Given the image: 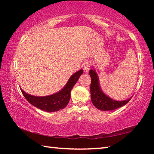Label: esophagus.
Listing matches in <instances>:
<instances>
[{
	"instance_id": "34e87169",
	"label": "esophagus",
	"mask_w": 154,
	"mask_h": 154,
	"mask_svg": "<svg viewBox=\"0 0 154 154\" xmlns=\"http://www.w3.org/2000/svg\"><path fill=\"white\" fill-rule=\"evenodd\" d=\"M90 64L89 62H85V63H84V65H83V70H84V71L85 72H88L90 69Z\"/></svg>"
}]
</instances>
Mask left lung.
<instances>
[{"mask_svg":"<svg viewBox=\"0 0 154 154\" xmlns=\"http://www.w3.org/2000/svg\"><path fill=\"white\" fill-rule=\"evenodd\" d=\"M90 75L92 80L90 84L91 100L95 107L100 109V111H112L121 107L129 102L130 98L118 101L106 95L101 89L98 74L94 69L90 70Z\"/></svg>","mask_w":154,"mask_h":154,"instance_id":"obj_1","label":"left lung"}]
</instances>
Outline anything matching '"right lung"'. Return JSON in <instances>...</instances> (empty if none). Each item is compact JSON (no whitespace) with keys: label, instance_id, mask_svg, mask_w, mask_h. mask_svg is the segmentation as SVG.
Listing matches in <instances>:
<instances>
[{"label":"right lung","instance_id":"right-lung-1","mask_svg":"<svg viewBox=\"0 0 154 154\" xmlns=\"http://www.w3.org/2000/svg\"><path fill=\"white\" fill-rule=\"evenodd\" d=\"M82 69L77 71L69 78L65 86L54 94L46 96H35L26 93L22 88L21 91L25 98L31 105L47 112H55L65 108L71 98V92L75 83L83 74Z\"/></svg>","mask_w":154,"mask_h":154}]
</instances>
